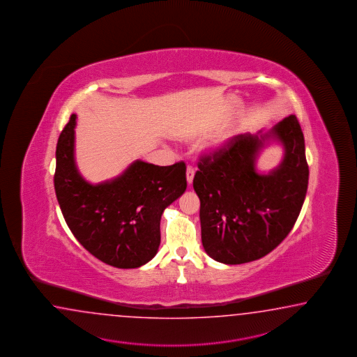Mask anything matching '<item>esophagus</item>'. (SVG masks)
Instances as JSON below:
<instances>
[{
    "label": "esophagus",
    "mask_w": 357,
    "mask_h": 357,
    "mask_svg": "<svg viewBox=\"0 0 357 357\" xmlns=\"http://www.w3.org/2000/svg\"><path fill=\"white\" fill-rule=\"evenodd\" d=\"M185 175H187V183H188V184H192V182H193V176H195V169L188 165V167H187Z\"/></svg>",
    "instance_id": "esophagus-1"
}]
</instances>
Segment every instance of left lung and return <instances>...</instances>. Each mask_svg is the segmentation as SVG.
I'll return each instance as SVG.
<instances>
[{
  "mask_svg": "<svg viewBox=\"0 0 357 357\" xmlns=\"http://www.w3.org/2000/svg\"><path fill=\"white\" fill-rule=\"evenodd\" d=\"M269 140L285 149L282 162L268 175L255 159ZM309 167L305 139L294 115L260 135L233 137L202 155L193 178L201 201V239L216 261L237 265L271 252L294 228L306 197Z\"/></svg>",
  "mask_w": 357,
  "mask_h": 357,
  "instance_id": "8db88e82",
  "label": "left lung"
}]
</instances>
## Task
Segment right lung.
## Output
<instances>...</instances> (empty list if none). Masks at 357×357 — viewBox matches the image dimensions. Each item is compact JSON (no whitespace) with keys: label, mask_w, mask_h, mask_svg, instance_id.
<instances>
[{"label":"right lung","mask_w":357,"mask_h":357,"mask_svg":"<svg viewBox=\"0 0 357 357\" xmlns=\"http://www.w3.org/2000/svg\"><path fill=\"white\" fill-rule=\"evenodd\" d=\"M75 119L73 114L56 147L54 183L63 219L98 260L119 269L139 268L158 254L164 210L187 188L185 164L158 167L137 160L119 176L91 184L75 165Z\"/></svg>","instance_id":"obj_1"}]
</instances>
